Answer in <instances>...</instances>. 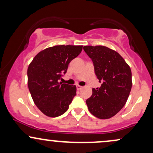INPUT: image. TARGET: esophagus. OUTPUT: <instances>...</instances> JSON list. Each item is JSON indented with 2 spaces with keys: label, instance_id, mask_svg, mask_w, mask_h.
<instances>
[{
  "label": "esophagus",
  "instance_id": "esophagus-1",
  "mask_svg": "<svg viewBox=\"0 0 153 153\" xmlns=\"http://www.w3.org/2000/svg\"><path fill=\"white\" fill-rule=\"evenodd\" d=\"M76 88H77V89H78V90H80V89L82 88V86H81V85H76Z\"/></svg>",
  "mask_w": 153,
  "mask_h": 153
}]
</instances>
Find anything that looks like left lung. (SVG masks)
<instances>
[{
    "label": "left lung",
    "mask_w": 153,
    "mask_h": 153,
    "mask_svg": "<svg viewBox=\"0 0 153 153\" xmlns=\"http://www.w3.org/2000/svg\"><path fill=\"white\" fill-rule=\"evenodd\" d=\"M83 50L92 59L99 82L102 81L86 100L88 108L97 118L109 119L127 102L132 85L131 69L118 52L108 47L84 46Z\"/></svg>",
    "instance_id": "1"
}]
</instances>
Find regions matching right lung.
I'll use <instances>...</instances> for the list:
<instances>
[{
  "label": "right lung",
  "mask_w": 153,
  "mask_h": 153,
  "mask_svg": "<svg viewBox=\"0 0 153 153\" xmlns=\"http://www.w3.org/2000/svg\"><path fill=\"white\" fill-rule=\"evenodd\" d=\"M82 46L57 45L36 54L27 70L28 87L38 108L47 117H57L69 108L76 86L59 82L68 65L80 54Z\"/></svg>",
  "instance_id": "right-lung-1"
}]
</instances>
